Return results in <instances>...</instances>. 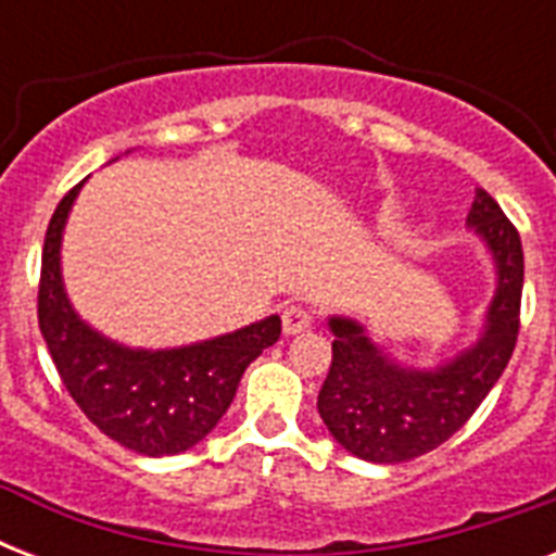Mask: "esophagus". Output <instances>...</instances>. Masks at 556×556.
Wrapping results in <instances>:
<instances>
[{
    "mask_svg": "<svg viewBox=\"0 0 556 556\" xmlns=\"http://www.w3.org/2000/svg\"><path fill=\"white\" fill-rule=\"evenodd\" d=\"M314 314L305 308V305H288L286 312H282V329L286 334H300V331L312 329Z\"/></svg>",
    "mask_w": 556,
    "mask_h": 556,
    "instance_id": "1",
    "label": "esophagus"
}]
</instances>
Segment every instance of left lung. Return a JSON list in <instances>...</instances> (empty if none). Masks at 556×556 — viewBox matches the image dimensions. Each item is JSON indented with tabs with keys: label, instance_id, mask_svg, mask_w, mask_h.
<instances>
[{
	"label": "left lung",
	"instance_id": "left-lung-1",
	"mask_svg": "<svg viewBox=\"0 0 556 556\" xmlns=\"http://www.w3.org/2000/svg\"><path fill=\"white\" fill-rule=\"evenodd\" d=\"M496 262V296L488 326L473 349L435 371L392 364L364 326L331 317V366L317 409L338 444L357 458L397 465L430 453L462 430L508 366L519 334L522 305V242L493 195L479 187L467 216Z\"/></svg>",
	"mask_w": 556,
	"mask_h": 556
}]
</instances>
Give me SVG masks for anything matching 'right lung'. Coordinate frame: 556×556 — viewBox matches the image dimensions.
<instances>
[{
    "instance_id": "1",
    "label": "right lung",
    "mask_w": 556,
    "mask_h": 556,
    "mask_svg": "<svg viewBox=\"0 0 556 556\" xmlns=\"http://www.w3.org/2000/svg\"><path fill=\"white\" fill-rule=\"evenodd\" d=\"M77 187L48 222L39 268L37 317L56 375L100 432L141 456H176L199 444L233 401L244 369L274 346L277 314L233 334L167 352L117 346L74 314L60 279V239Z\"/></svg>"
}]
</instances>
